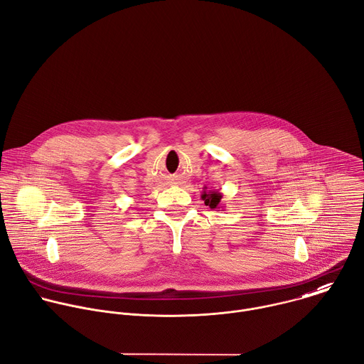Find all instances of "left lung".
<instances>
[{"mask_svg":"<svg viewBox=\"0 0 364 364\" xmlns=\"http://www.w3.org/2000/svg\"><path fill=\"white\" fill-rule=\"evenodd\" d=\"M221 198L223 194L220 190H207V186L203 187V194H201V200L204 201L205 205H208L211 210H220L221 205Z\"/></svg>","mask_w":364,"mask_h":364,"instance_id":"obj_1","label":"left lung"}]
</instances>
